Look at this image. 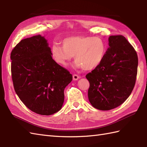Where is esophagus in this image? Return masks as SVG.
I'll list each match as a JSON object with an SVG mask.
<instances>
[{
	"label": "esophagus",
	"instance_id": "34e87169",
	"mask_svg": "<svg viewBox=\"0 0 147 147\" xmlns=\"http://www.w3.org/2000/svg\"><path fill=\"white\" fill-rule=\"evenodd\" d=\"M80 76L78 75V74H73V80H74V81H76V80H78L79 78H80Z\"/></svg>",
	"mask_w": 147,
	"mask_h": 147
}]
</instances>
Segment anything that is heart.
<instances>
[{
    "label": "heart",
    "instance_id": "1",
    "mask_svg": "<svg viewBox=\"0 0 147 147\" xmlns=\"http://www.w3.org/2000/svg\"><path fill=\"white\" fill-rule=\"evenodd\" d=\"M62 45L54 44L51 54L59 65L66 66L74 55L75 66L86 71L97 67L104 60L107 45L101 37L71 36L62 40Z\"/></svg>",
    "mask_w": 147,
    "mask_h": 147
}]
</instances>
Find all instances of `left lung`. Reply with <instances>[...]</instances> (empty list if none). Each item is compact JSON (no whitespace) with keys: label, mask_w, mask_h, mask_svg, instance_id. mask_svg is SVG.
<instances>
[{"label":"left lung","mask_w":147,"mask_h":147,"mask_svg":"<svg viewBox=\"0 0 147 147\" xmlns=\"http://www.w3.org/2000/svg\"><path fill=\"white\" fill-rule=\"evenodd\" d=\"M104 60L86 75L88 99L93 107L109 111L129 97L135 85L138 59L136 52L123 35H112Z\"/></svg>","instance_id":"obj_1"}]
</instances>
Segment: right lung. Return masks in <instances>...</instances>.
<instances>
[{
	"label": "right lung",
	"instance_id": "right-lung-1",
	"mask_svg": "<svg viewBox=\"0 0 147 147\" xmlns=\"http://www.w3.org/2000/svg\"><path fill=\"white\" fill-rule=\"evenodd\" d=\"M11 59L14 88L23 104L40 115L60 111L73 76L52 59L47 40L40 35L22 40Z\"/></svg>",
	"mask_w": 147,
	"mask_h": 147
}]
</instances>
